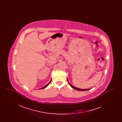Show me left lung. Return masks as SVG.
Returning a JSON list of instances; mask_svg holds the SVG:
<instances>
[{"instance_id":"left-lung-1","label":"left lung","mask_w":122,"mask_h":122,"mask_svg":"<svg viewBox=\"0 0 122 122\" xmlns=\"http://www.w3.org/2000/svg\"><path fill=\"white\" fill-rule=\"evenodd\" d=\"M67 81H68V79H67ZM68 83H69V84H70V86L72 87V88H73V89H75L76 90H77V91H87V90H90L91 89H80V88H77V87H75L74 86H73V85H72L70 83V82H69V81H68Z\"/></svg>"}]
</instances>
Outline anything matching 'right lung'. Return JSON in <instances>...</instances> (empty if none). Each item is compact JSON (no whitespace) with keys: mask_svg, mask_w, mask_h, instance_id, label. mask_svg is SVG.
<instances>
[{"mask_svg":"<svg viewBox=\"0 0 122 122\" xmlns=\"http://www.w3.org/2000/svg\"><path fill=\"white\" fill-rule=\"evenodd\" d=\"M51 80H52V79H51ZM51 80H50V81H49V82L48 83H47V84H46V86H43V87H41V88H40L39 89H44V88H46V87H47V86H48V85H49V84L50 83V82H51Z\"/></svg>","mask_w":122,"mask_h":122,"instance_id":"right-lung-1","label":"right lung"}]
</instances>
